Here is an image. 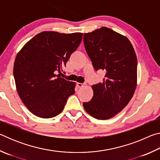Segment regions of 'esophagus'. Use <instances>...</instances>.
<instances>
[{
	"label": "esophagus",
	"instance_id": "obj_1",
	"mask_svg": "<svg viewBox=\"0 0 160 160\" xmlns=\"http://www.w3.org/2000/svg\"><path fill=\"white\" fill-rule=\"evenodd\" d=\"M76 85L78 88H82L84 85H85V83H80V82H77Z\"/></svg>",
	"mask_w": 160,
	"mask_h": 160
}]
</instances>
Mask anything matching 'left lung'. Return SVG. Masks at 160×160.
Returning <instances> with one entry per match:
<instances>
[{
	"mask_svg": "<svg viewBox=\"0 0 160 160\" xmlns=\"http://www.w3.org/2000/svg\"><path fill=\"white\" fill-rule=\"evenodd\" d=\"M83 42L94 70L106 71L103 82L92 87V99L83 107L94 118L107 120L120 112L133 95L136 55L128 38L105 27L84 34Z\"/></svg>",
	"mask_w": 160,
	"mask_h": 160,
	"instance_id": "obj_1",
	"label": "left lung"
}]
</instances>
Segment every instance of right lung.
Returning <instances> with one entry per match:
<instances>
[{"label": "right lung", "instance_id": "add662e5", "mask_svg": "<svg viewBox=\"0 0 160 160\" xmlns=\"http://www.w3.org/2000/svg\"><path fill=\"white\" fill-rule=\"evenodd\" d=\"M82 38L79 32H43L29 40L16 56L13 68L16 88L34 115L44 118L57 116L75 93V83L56 73L63 71Z\"/></svg>", "mask_w": 160, "mask_h": 160}]
</instances>
